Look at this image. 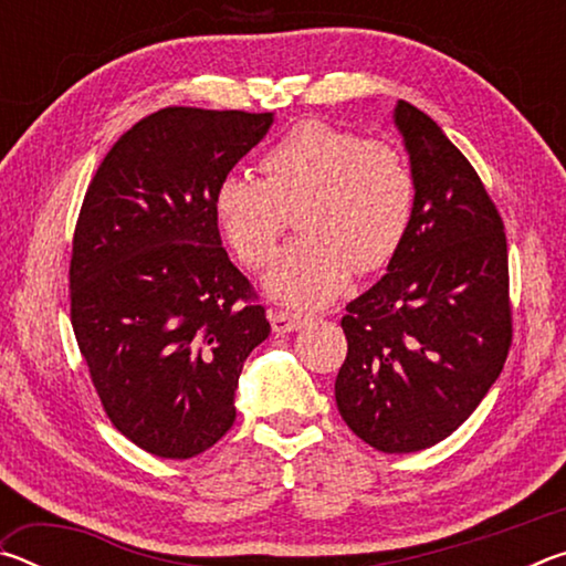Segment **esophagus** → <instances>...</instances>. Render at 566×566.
<instances>
[{"label":"esophagus","mask_w":566,"mask_h":566,"mask_svg":"<svg viewBox=\"0 0 566 566\" xmlns=\"http://www.w3.org/2000/svg\"><path fill=\"white\" fill-rule=\"evenodd\" d=\"M270 319H272V329L276 332V334H284V332H296L302 327V324L306 322L302 314H294V312H286V310H274L272 314H270Z\"/></svg>","instance_id":"34e87169"}]
</instances>
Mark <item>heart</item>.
I'll use <instances>...</instances> for the list:
<instances>
[{"mask_svg": "<svg viewBox=\"0 0 566 566\" xmlns=\"http://www.w3.org/2000/svg\"><path fill=\"white\" fill-rule=\"evenodd\" d=\"M262 181L227 175L214 189V217L247 270L274 262L296 209L304 234L274 266L266 290L292 306L332 302L352 274L387 270L409 234L417 179L399 149L306 119L260 161Z\"/></svg>", "mask_w": 566, "mask_h": 566, "instance_id": "heart-1", "label": "heart"}]
</instances>
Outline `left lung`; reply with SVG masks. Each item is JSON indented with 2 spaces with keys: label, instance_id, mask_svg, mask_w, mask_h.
Listing matches in <instances>:
<instances>
[{
  "label": "left lung",
  "instance_id": "1",
  "mask_svg": "<svg viewBox=\"0 0 566 566\" xmlns=\"http://www.w3.org/2000/svg\"><path fill=\"white\" fill-rule=\"evenodd\" d=\"M417 179L409 234L381 280L347 304L334 397L387 454L442 442L479 407L512 347L510 254L490 191L444 132L397 104Z\"/></svg>",
  "mask_w": 566,
  "mask_h": 566
}]
</instances>
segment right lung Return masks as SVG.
<instances>
[{"label": "right lung", "instance_id": "obj_1", "mask_svg": "<svg viewBox=\"0 0 566 566\" xmlns=\"http://www.w3.org/2000/svg\"><path fill=\"white\" fill-rule=\"evenodd\" d=\"M272 112L165 107L114 142L72 239L70 317L112 427L191 459L234 424L239 371L270 337L260 294L229 262L214 189Z\"/></svg>", "mask_w": 566, "mask_h": 566}]
</instances>
